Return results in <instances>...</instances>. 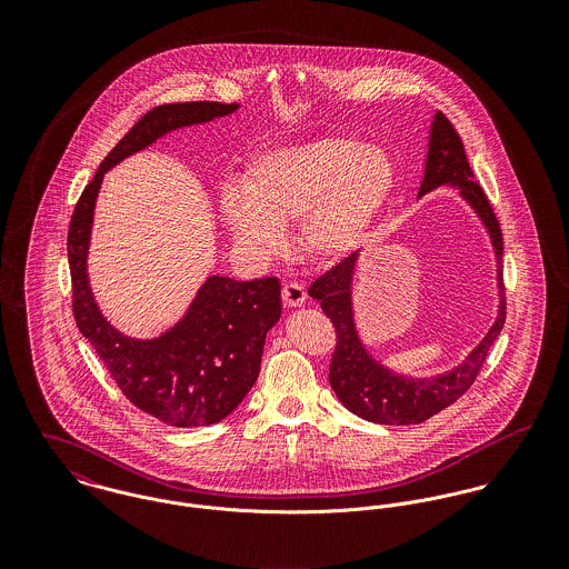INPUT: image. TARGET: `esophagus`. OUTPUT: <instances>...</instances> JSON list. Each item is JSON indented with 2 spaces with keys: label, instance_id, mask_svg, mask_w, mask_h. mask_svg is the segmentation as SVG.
<instances>
[{
  "label": "esophagus",
  "instance_id": "34e87169",
  "mask_svg": "<svg viewBox=\"0 0 569 569\" xmlns=\"http://www.w3.org/2000/svg\"><path fill=\"white\" fill-rule=\"evenodd\" d=\"M282 300L287 307H302V302L307 300L305 284H300V282L282 284Z\"/></svg>",
  "mask_w": 569,
  "mask_h": 569
}]
</instances>
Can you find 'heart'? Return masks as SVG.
<instances>
[{
  "label": "heart",
  "instance_id": "1",
  "mask_svg": "<svg viewBox=\"0 0 569 569\" xmlns=\"http://www.w3.org/2000/svg\"><path fill=\"white\" fill-rule=\"evenodd\" d=\"M395 163L375 144L316 138L256 156L241 181L221 188V214L237 243L256 256L296 241L316 258H339L361 243L395 188Z\"/></svg>",
  "mask_w": 569,
  "mask_h": 569
}]
</instances>
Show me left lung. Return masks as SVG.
Here are the masks:
<instances>
[{"mask_svg":"<svg viewBox=\"0 0 569 569\" xmlns=\"http://www.w3.org/2000/svg\"><path fill=\"white\" fill-rule=\"evenodd\" d=\"M442 183H451L460 188V194L476 208L480 219L488 228L492 247L497 253V280L503 291V269H501V251L503 239L499 221L490 208L480 181L476 179L462 138L458 136L451 120L438 111L431 124L429 151L425 163V177L420 183V197ZM357 262V251L332 264L316 282L309 287V296L320 300L322 311L335 326V352L330 359L328 381L335 390L337 399L348 407L352 413L379 422V425H413L422 422L440 409L456 403L478 379L488 350L506 322V300L501 293L499 316L490 326L487 337L480 346L467 357L462 366L456 370L431 377V379H406L392 375L388 368L377 363L368 350L361 346L355 322H352V302H350V282Z\"/></svg>","mask_w":569,"mask_h":569,"instance_id":"obj_1","label":"left lung"}]
</instances>
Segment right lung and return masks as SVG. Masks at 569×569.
<instances>
[{"instance_id": "right-lung-1", "label": "right lung", "mask_w": 569, "mask_h": 569, "mask_svg": "<svg viewBox=\"0 0 569 569\" xmlns=\"http://www.w3.org/2000/svg\"><path fill=\"white\" fill-rule=\"evenodd\" d=\"M237 102H172L147 111L84 186L68 230L72 311L122 395L172 427L214 425L232 413L260 372L267 330L280 318L278 278L212 276L186 318L158 339H129L109 325L87 284V244L102 174L160 136L237 111Z\"/></svg>"}]
</instances>
